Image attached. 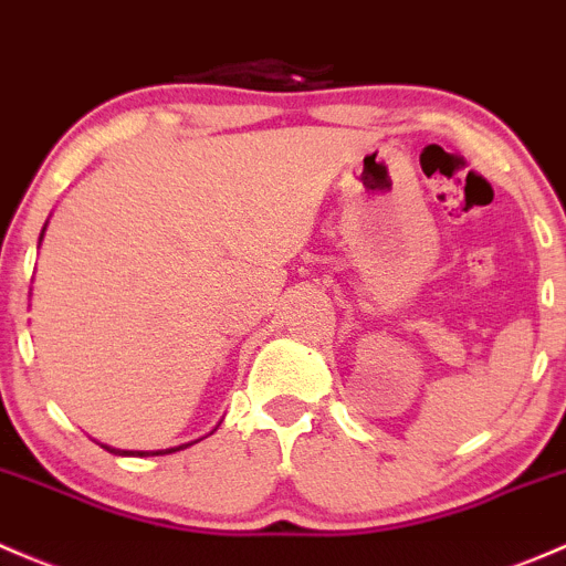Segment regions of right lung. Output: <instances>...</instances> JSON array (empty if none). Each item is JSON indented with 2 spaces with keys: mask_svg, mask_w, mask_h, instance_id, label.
Instances as JSON below:
<instances>
[{
  "mask_svg": "<svg viewBox=\"0 0 566 566\" xmlns=\"http://www.w3.org/2000/svg\"><path fill=\"white\" fill-rule=\"evenodd\" d=\"M43 234H45V226H43V231H40V242H43ZM190 444H196V441H190ZM190 444L168 447V450H149V452H144V450H114V447H108V444H101V447H103V450L114 452V455H138V458H149V455H171V452L185 450V447H190Z\"/></svg>",
  "mask_w": 566,
  "mask_h": 566,
  "instance_id": "right-lung-1",
  "label": "right lung"
}]
</instances>
